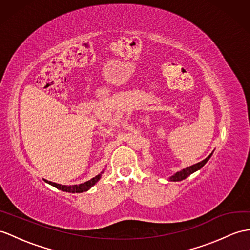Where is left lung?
Wrapping results in <instances>:
<instances>
[{"label": "left lung", "mask_w": 250, "mask_h": 250, "mask_svg": "<svg viewBox=\"0 0 250 250\" xmlns=\"http://www.w3.org/2000/svg\"><path fill=\"white\" fill-rule=\"evenodd\" d=\"M212 154H213V153H211L208 157L206 158L205 160L200 161V162H198V163H196V164H193V166L188 167H187V168H184V169H182V171H180V172H177L174 176H172L171 178H169V180H171V181H180V180L186 179V178L188 177V176H190V175L193 174L194 172H196V171H198V169L202 168V167L205 166V164L207 163V161H208V160L210 159V157L212 156Z\"/></svg>", "instance_id": "obj_1"}]
</instances>
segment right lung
Wrapping results in <instances>:
<instances>
[{"label":"right lung","mask_w":250,"mask_h":250,"mask_svg":"<svg viewBox=\"0 0 250 250\" xmlns=\"http://www.w3.org/2000/svg\"><path fill=\"white\" fill-rule=\"evenodd\" d=\"M104 173V172H102L101 174H99L97 176H95L94 178H92V179H90V180H88V181H86V182H83V184H81V185H74V186H62V185H58V184H55V182H52V181H46V182H48V184H50L51 186H53V187H55V188H59V190H62V191H64V192H70V193H82V192H86V191H88L89 188H91V187H93L97 181L100 180V178L102 177V174Z\"/></svg>","instance_id":"1"}]
</instances>
